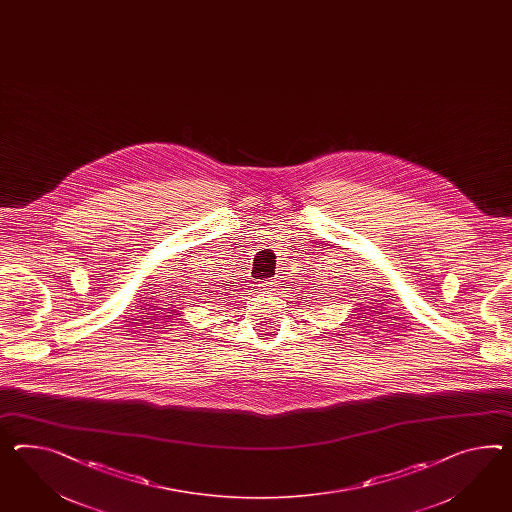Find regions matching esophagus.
Masks as SVG:
<instances>
[{
  "mask_svg": "<svg viewBox=\"0 0 512 512\" xmlns=\"http://www.w3.org/2000/svg\"><path fill=\"white\" fill-rule=\"evenodd\" d=\"M271 289H273V282H262V284H258V293H271Z\"/></svg>",
  "mask_w": 512,
  "mask_h": 512,
  "instance_id": "1",
  "label": "esophagus"
}]
</instances>
